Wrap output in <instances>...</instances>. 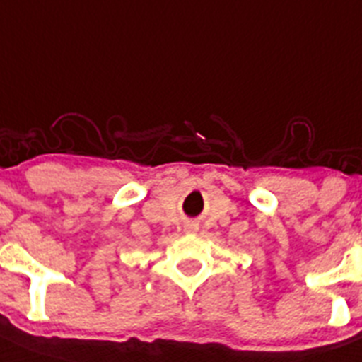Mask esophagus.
Here are the masks:
<instances>
[{"instance_id":"34e87169","label":"esophagus","mask_w":362,"mask_h":362,"mask_svg":"<svg viewBox=\"0 0 362 362\" xmlns=\"http://www.w3.org/2000/svg\"><path fill=\"white\" fill-rule=\"evenodd\" d=\"M185 229L188 230V233H197L199 226L195 222H187V226H185Z\"/></svg>"}]
</instances>
